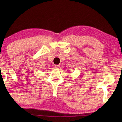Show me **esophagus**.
Returning <instances> with one entry per match:
<instances>
[{
  "label": "esophagus",
  "instance_id": "34e87169",
  "mask_svg": "<svg viewBox=\"0 0 122 122\" xmlns=\"http://www.w3.org/2000/svg\"><path fill=\"white\" fill-rule=\"evenodd\" d=\"M59 67H60V66H58V65H55V66H54V68H56V69H59Z\"/></svg>",
  "mask_w": 122,
  "mask_h": 122
}]
</instances>
